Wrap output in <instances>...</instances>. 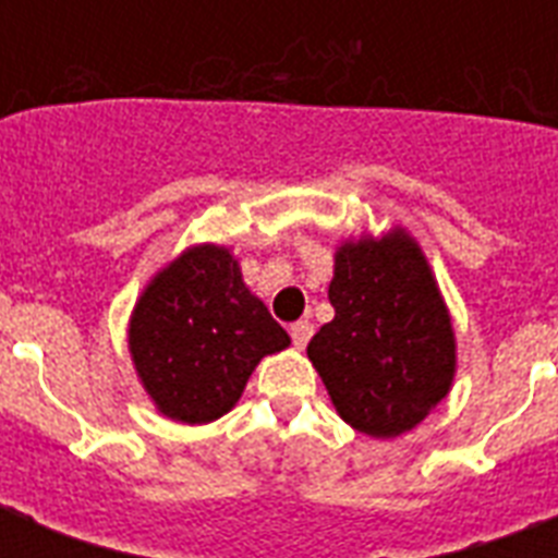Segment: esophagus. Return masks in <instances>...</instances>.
Returning a JSON list of instances; mask_svg holds the SVG:
<instances>
[{
	"mask_svg": "<svg viewBox=\"0 0 558 558\" xmlns=\"http://www.w3.org/2000/svg\"><path fill=\"white\" fill-rule=\"evenodd\" d=\"M289 336H292V344H295V348H306V341L313 339V324L295 322L289 327Z\"/></svg>",
	"mask_w": 558,
	"mask_h": 558,
	"instance_id": "esophagus-1",
	"label": "esophagus"
}]
</instances>
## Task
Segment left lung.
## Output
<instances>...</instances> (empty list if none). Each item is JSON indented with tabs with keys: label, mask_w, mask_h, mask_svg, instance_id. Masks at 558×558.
Returning <instances> with one entry per match:
<instances>
[{
	"label": "left lung",
	"mask_w": 558,
	"mask_h": 558,
	"mask_svg": "<svg viewBox=\"0 0 558 558\" xmlns=\"http://www.w3.org/2000/svg\"><path fill=\"white\" fill-rule=\"evenodd\" d=\"M336 318L306 356L339 416L371 437L423 423L454 379V330L423 248L402 228L348 240L330 280Z\"/></svg>",
	"instance_id": "1"
}]
</instances>
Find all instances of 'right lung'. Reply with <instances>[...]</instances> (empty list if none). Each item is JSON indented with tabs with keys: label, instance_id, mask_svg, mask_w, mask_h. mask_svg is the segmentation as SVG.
I'll return each mask as SVG.
<instances>
[{
	"label": "right lung",
	"instance_id": "right-lung-1",
	"mask_svg": "<svg viewBox=\"0 0 558 558\" xmlns=\"http://www.w3.org/2000/svg\"><path fill=\"white\" fill-rule=\"evenodd\" d=\"M289 348L287 330L254 298L226 245H193L138 298L130 353L161 414L202 425L228 414L263 356Z\"/></svg>",
	"mask_w": 558,
	"mask_h": 558
}]
</instances>
